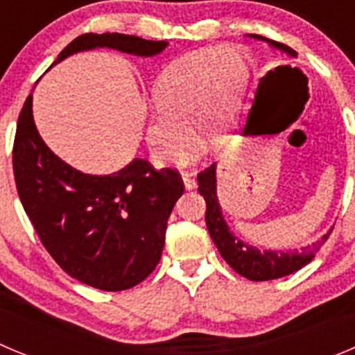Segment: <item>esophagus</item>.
<instances>
[{
  "label": "esophagus",
  "instance_id": "esophagus-1",
  "mask_svg": "<svg viewBox=\"0 0 355 355\" xmlns=\"http://www.w3.org/2000/svg\"><path fill=\"white\" fill-rule=\"evenodd\" d=\"M182 180H184L185 191H193L194 187H196V178H194V175L185 173L184 177H182Z\"/></svg>",
  "mask_w": 355,
  "mask_h": 355
}]
</instances>
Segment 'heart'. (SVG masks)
I'll return each instance as SVG.
<instances>
[{
    "instance_id": "b5f03b06",
    "label": "heart",
    "mask_w": 355,
    "mask_h": 355,
    "mask_svg": "<svg viewBox=\"0 0 355 355\" xmlns=\"http://www.w3.org/2000/svg\"><path fill=\"white\" fill-rule=\"evenodd\" d=\"M242 58L230 47L184 54L166 67L152 90L155 113L145 120V141L162 166L173 168L189 161L194 152L193 123L203 146L219 141L226 106L239 83Z\"/></svg>"
}]
</instances>
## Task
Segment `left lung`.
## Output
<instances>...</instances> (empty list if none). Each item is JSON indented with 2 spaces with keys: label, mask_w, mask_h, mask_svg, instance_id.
I'll list each match as a JSON object with an SVG mask.
<instances>
[{
  "label": "left lung",
  "mask_w": 355,
  "mask_h": 355,
  "mask_svg": "<svg viewBox=\"0 0 355 355\" xmlns=\"http://www.w3.org/2000/svg\"><path fill=\"white\" fill-rule=\"evenodd\" d=\"M249 37L254 38V40L267 42L274 49L288 54L292 58H297L295 51L292 47L285 46V44L274 42V40L261 37V35H249ZM198 185H200L198 191H200V194L207 201L205 221L214 244L217 245L221 257L225 258L226 263L235 272H239L241 276L248 277L251 281H270L297 272V270L302 269L304 265H308L315 258L318 249L322 248V244L327 241V237L333 232V228H331L317 242H313V244L301 249H290V251L263 249L261 251L257 245H251L248 242L241 241L239 237H235L232 230H230L228 223H226L225 216H223L219 198H217V164H212L210 168H207L205 171H201L198 175Z\"/></svg>",
  "instance_id": "obj_1"
}]
</instances>
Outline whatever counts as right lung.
<instances>
[{
  "label": "right lung",
  "mask_w": 355,
  "mask_h": 355,
  "mask_svg": "<svg viewBox=\"0 0 355 355\" xmlns=\"http://www.w3.org/2000/svg\"><path fill=\"white\" fill-rule=\"evenodd\" d=\"M102 47L152 58L168 42L86 33L72 40L51 67ZM14 175L22 207L51 257L69 276L106 292L132 288L157 267L168 217L184 194L177 171L155 170L145 159H132L110 175L83 173L67 164L40 138L31 94L17 122Z\"/></svg>",
  "instance_id": "right-lung-1"
}]
</instances>
